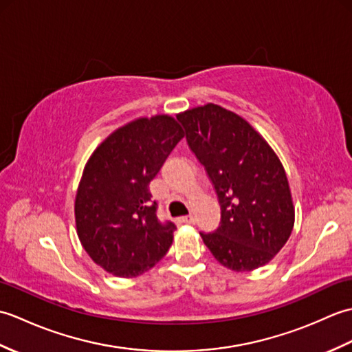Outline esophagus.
Wrapping results in <instances>:
<instances>
[{
  "mask_svg": "<svg viewBox=\"0 0 352 352\" xmlns=\"http://www.w3.org/2000/svg\"><path fill=\"white\" fill-rule=\"evenodd\" d=\"M178 221L183 222V223H192L195 221V216L193 214H188V216H182V218H178Z\"/></svg>",
  "mask_w": 352,
  "mask_h": 352,
  "instance_id": "esophagus-1",
  "label": "esophagus"
}]
</instances>
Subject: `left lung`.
Here are the masks:
<instances>
[{
    "label": "left lung",
    "instance_id": "left-lung-1",
    "mask_svg": "<svg viewBox=\"0 0 352 352\" xmlns=\"http://www.w3.org/2000/svg\"><path fill=\"white\" fill-rule=\"evenodd\" d=\"M189 148L221 204V226L199 233L213 257L236 272L269 263L287 242L295 207L278 155L254 126L208 102L180 115Z\"/></svg>",
    "mask_w": 352,
    "mask_h": 352
}]
</instances>
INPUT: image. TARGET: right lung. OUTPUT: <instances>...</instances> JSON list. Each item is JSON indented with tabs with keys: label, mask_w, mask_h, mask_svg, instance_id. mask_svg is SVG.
I'll return each instance as SVG.
<instances>
[{
	"label": "right lung",
	"mask_w": 352,
	"mask_h": 352,
	"mask_svg": "<svg viewBox=\"0 0 352 352\" xmlns=\"http://www.w3.org/2000/svg\"><path fill=\"white\" fill-rule=\"evenodd\" d=\"M178 121L180 115L134 119L86 163L74 206L77 234L89 257L115 276L149 271L172 245L175 226L157 219L149 183L184 138Z\"/></svg>",
	"instance_id": "right-lung-1"
}]
</instances>
